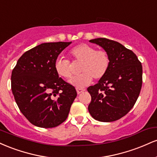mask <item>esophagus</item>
<instances>
[{
    "label": "esophagus",
    "mask_w": 157,
    "mask_h": 157,
    "mask_svg": "<svg viewBox=\"0 0 157 157\" xmlns=\"http://www.w3.org/2000/svg\"><path fill=\"white\" fill-rule=\"evenodd\" d=\"M84 90L83 89H77V94H80L82 92H83Z\"/></svg>",
    "instance_id": "obj_1"
}]
</instances>
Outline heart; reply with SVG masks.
Here are the masks:
<instances>
[{"label":"heart","mask_w":157,"mask_h":157,"mask_svg":"<svg viewBox=\"0 0 157 157\" xmlns=\"http://www.w3.org/2000/svg\"><path fill=\"white\" fill-rule=\"evenodd\" d=\"M72 60L81 62L79 71L80 75L70 80V83L81 89L89 86L94 80H100L105 75L110 66V57L105 50H97L94 46L81 44L71 48L69 52ZM54 67L60 77L69 78L71 76L70 63L63 57H57Z\"/></svg>","instance_id":"obj_1"}]
</instances>
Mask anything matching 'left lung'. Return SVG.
I'll use <instances>...</instances> for the list:
<instances>
[{
	"mask_svg": "<svg viewBox=\"0 0 157 157\" xmlns=\"http://www.w3.org/2000/svg\"><path fill=\"white\" fill-rule=\"evenodd\" d=\"M109 54L107 73L87 90L91 97L88 107L90 114L100 122H113L129 112L140 95L142 66L131 50L120 43L106 38L90 40Z\"/></svg>",
	"mask_w": 157,
	"mask_h": 157,
	"instance_id": "1",
	"label": "left lung"
}]
</instances>
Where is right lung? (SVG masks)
I'll list each match as a JSON object with an SVG mask.
<instances>
[{
    "mask_svg": "<svg viewBox=\"0 0 157 157\" xmlns=\"http://www.w3.org/2000/svg\"><path fill=\"white\" fill-rule=\"evenodd\" d=\"M71 42L44 43L25 52L11 77L20 111L34 125L54 128L68 117L77 97L75 87L56 73L54 64Z\"/></svg>",
    "mask_w": 157,
    "mask_h": 157,
    "instance_id": "obj_1",
    "label": "right lung"
}]
</instances>
